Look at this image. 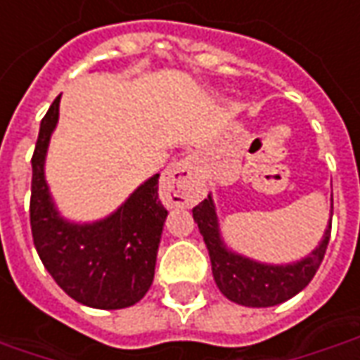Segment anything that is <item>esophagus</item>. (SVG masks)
I'll use <instances>...</instances> for the list:
<instances>
[{"label":"esophagus","mask_w":360,"mask_h":360,"mask_svg":"<svg viewBox=\"0 0 360 360\" xmlns=\"http://www.w3.org/2000/svg\"><path fill=\"white\" fill-rule=\"evenodd\" d=\"M161 199L169 207H191L197 202L199 185H197V163L193 158L175 161L169 165L160 183Z\"/></svg>","instance_id":"obj_1"}]
</instances>
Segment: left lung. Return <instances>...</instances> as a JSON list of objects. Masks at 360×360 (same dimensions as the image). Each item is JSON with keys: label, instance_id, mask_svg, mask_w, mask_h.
<instances>
[{"label": "left lung", "instance_id": "1", "mask_svg": "<svg viewBox=\"0 0 360 360\" xmlns=\"http://www.w3.org/2000/svg\"><path fill=\"white\" fill-rule=\"evenodd\" d=\"M193 219L199 224L202 240L211 256L212 276L222 295L231 302L248 307H270L285 302L300 293L314 280L315 272L323 262L325 250L331 236V222L325 231L321 244L302 262L288 266H266L252 262L238 254L226 252L219 238V222L211 197L193 209Z\"/></svg>", "mask_w": 360, "mask_h": 360}]
</instances>
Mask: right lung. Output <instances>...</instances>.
Returning <instances> with one entry per match:
<instances>
[{
    "mask_svg": "<svg viewBox=\"0 0 360 360\" xmlns=\"http://www.w3.org/2000/svg\"><path fill=\"white\" fill-rule=\"evenodd\" d=\"M58 102L41 120L31 158V232L37 254L53 280L88 307L122 309L138 303L153 282L165 207L158 195L160 175L151 177L118 212L94 224H70L55 211L45 183V153L57 126Z\"/></svg>",
    "mask_w": 360,
    "mask_h": 360,
    "instance_id": "1",
    "label": "right lung"
}]
</instances>
